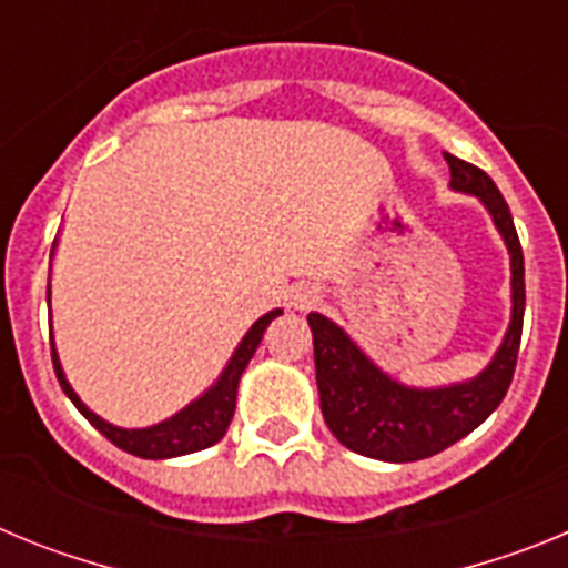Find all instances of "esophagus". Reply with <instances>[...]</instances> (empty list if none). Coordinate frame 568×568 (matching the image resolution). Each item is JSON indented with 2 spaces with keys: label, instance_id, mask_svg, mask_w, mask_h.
Segmentation results:
<instances>
[{
  "label": "esophagus",
  "instance_id": "34e87169",
  "mask_svg": "<svg viewBox=\"0 0 568 568\" xmlns=\"http://www.w3.org/2000/svg\"><path fill=\"white\" fill-rule=\"evenodd\" d=\"M290 304H293L295 310H310L318 304V290L310 287V284H301V287L293 290V295H290Z\"/></svg>",
  "mask_w": 568,
  "mask_h": 568
}]
</instances>
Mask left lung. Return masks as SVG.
I'll return each instance as SVG.
<instances>
[{
    "mask_svg": "<svg viewBox=\"0 0 568 568\" xmlns=\"http://www.w3.org/2000/svg\"><path fill=\"white\" fill-rule=\"evenodd\" d=\"M444 159L453 173V187L475 193L489 207L511 255V324L495 361L469 384L446 389H406L369 364L333 321L318 313L307 315L313 329L321 413L329 433L346 449L389 464H409L444 453L446 446L458 444L475 426L484 424L509 389L524 333V250L509 204L484 170L458 155L444 153Z\"/></svg>",
    "mask_w": 568,
    "mask_h": 568,
    "instance_id": "8db88e82",
    "label": "left lung"
}]
</instances>
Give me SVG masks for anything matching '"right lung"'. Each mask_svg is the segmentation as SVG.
I'll return each instance as SVG.
<instances>
[{
  "label": "right lung",
  "mask_w": 568,
  "mask_h": 568,
  "mask_svg": "<svg viewBox=\"0 0 568 568\" xmlns=\"http://www.w3.org/2000/svg\"><path fill=\"white\" fill-rule=\"evenodd\" d=\"M278 315L281 310H273V313H267L264 318L255 321L253 329L244 335V341H241L239 349H235L233 361H230V366L224 369L222 381H219L207 395H202L195 404H190L187 409H182V413L173 415V418L164 420V424L150 426V429H119V426H110L108 420H102L99 415L90 413L88 406L79 400V395L70 389L68 381H64V373L62 366H59L53 344H50V355H53V369H57V378L59 384H62L64 395L73 400V406H77L79 413H82L90 424L97 426L110 444H115L119 449H124V453L130 455H139V458H179V455L207 449V446L219 444V440L224 438L235 413V393H239L241 373H244V366L250 364V358H253L255 349H258L261 338H264V329L270 327V321H275Z\"/></svg>",
  "instance_id": "1"
}]
</instances>
